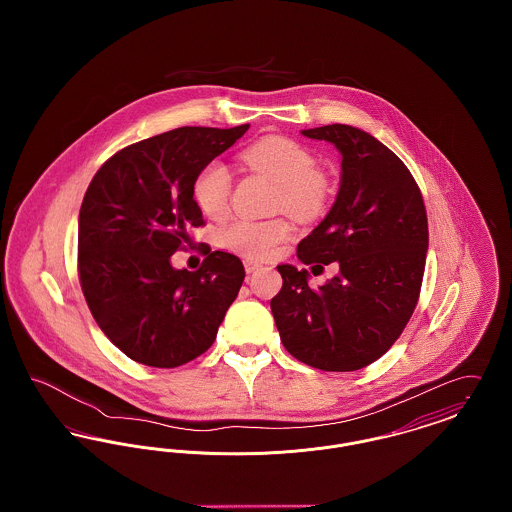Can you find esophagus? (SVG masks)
Wrapping results in <instances>:
<instances>
[{
  "mask_svg": "<svg viewBox=\"0 0 512 512\" xmlns=\"http://www.w3.org/2000/svg\"><path fill=\"white\" fill-rule=\"evenodd\" d=\"M244 267L245 272H247V274H251V272L259 270V268H261V265H259V263H255V261H249V259H247V261H245L244 263Z\"/></svg>",
  "mask_w": 512,
  "mask_h": 512,
  "instance_id": "1",
  "label": "esophagus"
}]
</instances>
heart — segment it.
I'll list each match as a JSON object with an SVG mask.
<instances>
[{"label":"heart","mask_w":512,"mask_h":512,"mask_svg":"<svg viewBox=\"0 0 512 512\" xmlns=\"http://www.w3.org/2000/svg\"><path fill=\"white\" fill-rule=\"evenodd\" d=\"M240 159L247 169L267 176L276 184V207L295 219L315 220L326 211L332 197V182L315 169V157L307 147L284 136H265L245 147ZM230 172L217 159L195 174L192 197L209 219L226 215L230 205ZM286 219L236 220L222 232V244L251 261L272 257L290 238Z\"/></svg>","instance_id":"heart-1"}]
</instances>
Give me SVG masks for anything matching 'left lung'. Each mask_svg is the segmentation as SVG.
<instances>
[{"instance_id":"obj_1","label":"left lung","mask_w":512,"mask_h":512,"mask_svg":"<svg viewBox=\"0 0 512 512\" xmlns=\"http://www.w3.org/2000/svg\"><path fill=\"white\" fill-rule=\"evenodd\" d=\"M340 151V190L328 215L297 245L303 265L338 263L313 290L309 272L278 265L282 290L270 309L288 353L328 372L380 359L413 315L428 251L422 194L403 161L349 124L301 130Z\"/></svg>"}]
</instances>
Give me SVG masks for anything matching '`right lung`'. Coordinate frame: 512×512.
<instances>
[{
	"mask_svg": "<svg viewBox=\"0 0 512 512\" xmlns=\"http://www.w3.org/2000/svg\"><path fill=\"white\" fill-rule=\"evenodd\" d=\"M182 126L115 153L90 182L78 217V274L101 332L126 357L157 368L194 361L217 338L245 278L226 251L199 270L172 267L203 215L195 174L247 132Z\"/></svg>",
	"mask_w": 512,
	"mask_h": 512,
	"instance_id": "obj_1",
	"label": "right lung"
}]
</instances>
